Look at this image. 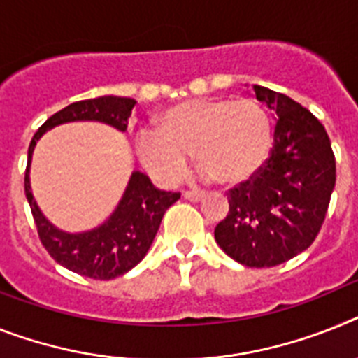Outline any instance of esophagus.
Wrapping results in <instances>:
<instances>
[{
  "label": "esophagus",
  "instance_id": "1",
  "mask_svg": "<svg viewBox=\"0 0 358 358\" xmlns=\"http://www.w3.org/2000/svg\"><path fill=\"white\" fill-rule=\"evenodd\" d=\"M182 196L185 198V200H189V202H200L203 198L202 193H194V191H184L182 193Z\"/></svg>",
  "mask_w": 358,
  "mask_h": 358
}]
</instances>
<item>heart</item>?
I'll use <instances>...</instances> for the list:
<instances>
[{"label": "heart", "instance_id": "b5f03b06", "mask_svg": "<svg viewBox=\"0 0 358 358\" xmlns=\"http://www.w3.org/2000/svg\"><path fill=\"white\" fill-rule=\"evenodd\" d=\"M271 118L253 98H194L171 105L156 118L155 134L136 140L140 162L156 180L174 184L187 156L220 187H238L271 155Z\"/></svg>", "mask_w": 358, "mask_h": 358}]
</instances>
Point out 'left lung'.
<instances>
[{
  "label": "left lung",
  "mask_w": 358,
  "mask_h": 358,
  "mask_svg": "<svg viewBox=\"0 0 358 358\" xmlns=\"http://www.w3.org/2000/svg\"><path fill=\"white\" fill-rule=\"evenodd\" d=\"M278 116L273 149L255 178L229 191V213L216 244L248 267H273L317 238L335 187V155L326 129L289 96L253 85Z\"/></svg>",
  "instance_id": "obj_1"
}]
</instances>
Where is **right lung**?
Masks as SVG:
<instances>
[{"instance_id": "obj_1", "label": "right lung", "mask_w": 358, "mask_h": 358, "mask_svg": "<svg viewBox=\"0 0 358 358\" xmlns=\"http://www.w3.org/2000/svg\"><path fill=\"white\" fill-rule=\"evenodd\" d=\"M134 105L136 101L133 98L120 96H100L92 100L74 101L52 114L38 129L29 145L25 196L31 206L41 244L59 266L94 280L116 278L133 269L138 262H142L155 240L165 211L178 200L180 193L160 191L151 184L149 176L134 171L118 207L103 224L83 233H65L54 227L36 203L29 176L32 152L43 133L62 123L101 122L123 133L127 129V120Z\"/></svg>"}]
</instances>
